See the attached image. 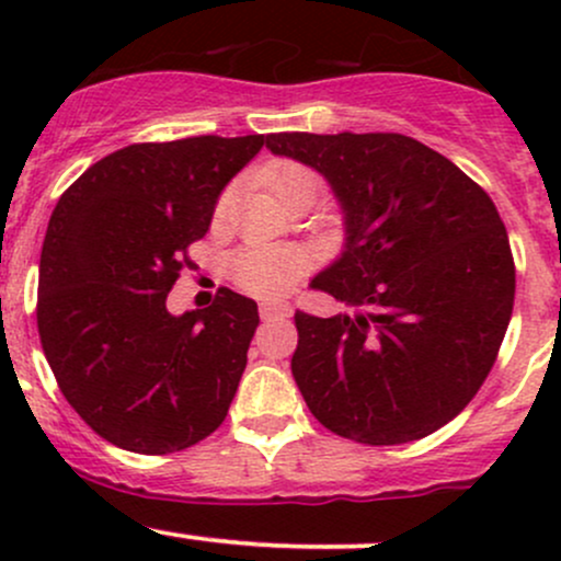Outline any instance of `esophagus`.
<instances>
[{"label":"esophagus","mask_w":561,"mask_h":561,"mask_svg":"<svg viewBox=\"0 0 561 561\" xmlns=\"http://www.w3.org/2000/svg\"><path fill=\"white\" fill-rule=\"evenodd\" d=\"M287 311H289L287 302H279V300H266V302H261V319L287 317Z\"/></svg>","instance_id":"34e87169"}]
</instances>
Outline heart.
<instances>
[{"instance_id": "obj_1", "label": "heart", "mask_w": 561, "mask_h": 561, "mask_svg": "<svg viewBox=\"0 0 561 561\" xmlns=\"http://www.w3.org/2000/svg\"><path fill=\"white\" fill-rule=\"evenodd\" d=\"M266 182L279 203L298 190L317 192V176L311 169L295 163V160H282L266 171ZM231 203V192L227 190L216 203V218L227 216ZM302 268L300 255L289 248H268V244H250V248L237 250L229 259V276L244 293L261 295V298H274V295L287 293L295 285Z\"/></svg>"}]
</instances>
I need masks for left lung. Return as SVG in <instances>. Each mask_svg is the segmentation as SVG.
<instances>
[{"label": "left lung", "mask_w": 561, "mask_h": 561, "mask_svg": "<svg viewBox=\"0 0 561 561\" xmlns=\"http://www.w3.org/2000/svg\"><path fill=\"white\" fill-rule=\"evenodd\" d=\"M311 165L345 221L313 289L353 313H295L293 377L327 430L366 446L420 440L485 382L514 306L508 237L485 190L403 134H268Z\"/></svg>", "instance_id": "obj_1"}]
</instances>
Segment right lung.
<instances>
[{
	"label": "right lung",
	"instance_id": "obj_1",
	"mask_svg": "<svg viewBox=\"0 0 561 561\" xmlns=\"http://www.w3.org/2000/svg\"><path fill=\"white\" fill-rule=\"evenodd\" d=\"M263 141L128 145L57 199L38 261V337L66 401L113 446L173 454L227 420L259 306L221 289L214 306L173 317L165 298Z\"/></svg>",
	"mask_w": 561,
	"mask_h": 561
}]
</instances>
